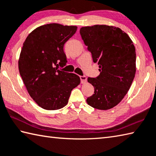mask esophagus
<instances>
[{
  "label": "esophagus",
  "mask_w": 156,
  "mask_h": 156,
  "mask_svg": "<svg viewBox=\"0 0 156 156\" xmlns=\"http://www.w3.org/2000/svg\"><path fill=\"white\" fill-rule=\"evenodd\" d=\"M80 79H81V83H86L87 77H86V76H80Z\"/></svg>",
  "instance_id": "34e87169"
}]
</instances>
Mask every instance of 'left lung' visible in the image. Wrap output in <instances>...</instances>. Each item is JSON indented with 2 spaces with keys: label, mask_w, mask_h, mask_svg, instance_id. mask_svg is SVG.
<instances>
[{
  "label": "left lung",
  "mask_w": 156,
  "mask_h": 156,
  "mask_svg": "<svg viewBox=\"0 0 156 156\" xmlns=\"http://www.w3.org/2000/svg\"><path fill=\"white\" fill-rule=\"evenodd\" d=\"M80 34L100 75L87 81L94 87L87 104L107 110L118 105L130 89L136 73V50L128 35L112 26L94 25L80 29Z\"/></svg>",
  "instance_id": "left-lung-1"
}]
</instances>
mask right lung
Masks as SVG:
<instances>
[{"label": "right lung", "instance_id": "add662e5", "mask_svg": "<svg viewBox=\"0 0 156 156\" xmlns=\"http://www.w3.org/2000/svg\"><path fill=\"white\" fill-rule=\"evenodd\" d=\"M77 27L49 23L29 34L23 44L18 67L29 94L46 110H57L68 103L71 91L80 83L74 73L62 71L67 60L64 45Z\"/></svg>", "mask_w": 156, "mask_h": 156}]
</instances>
